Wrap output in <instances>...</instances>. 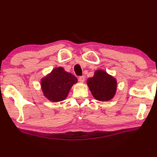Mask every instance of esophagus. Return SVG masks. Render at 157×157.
Returning <instances> with one entry per match:
<instances>
[{
	"instance_id": "obj_1",
	"label": "esophagus",
	"mask_w": 157,
	"mask_h": 157,
	"mask_svg": "<svg viewBox=\"0 0 157 157\" xmlns=\"http://www.w3.org/2000/svg\"><path fill=\"white\" fill-rule=\"evenodd\" d=\"M85 77H84V76H81V77H79V81L81 83H83L84 82H85Z\"/></svg>"
}]
</instances>
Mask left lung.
<instances>
[{
    "instance_id": "obj_1",
    "label": "left lung",
    "mask_w": 157,
    "mask_h": 157,
    "mask_svg": "<svg viewBox=\"0 0 157 157\" xmlns=\"http://www.w3.org/2000/svg\"><path fill=\"white\" fill-rule=\"evenodd\" d=\"M87 83L92 95L99 101H109L116 93V79L104 70H96L94 76L87 79Z\"/></svg>"
}]
</instances>
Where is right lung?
I'll list each match as a JSON object with an SVG mask.
<instances>
[{"instance_id": "right-lung-1", "label": "right lung", "mask_w": 157, "mask_h": 157, "mask_svg": "<svg viewBox=\"0 0 157 157\" xmlns=\"http://www.w3.org/2000/svg\"><path fill=\"white\" fill-rule=\"evenodd\" d=\"M77 82L76 77L59 67L41 79V87L46 98L57 102L67 98L72 86Z\"/></svg>"}]
</instances>
